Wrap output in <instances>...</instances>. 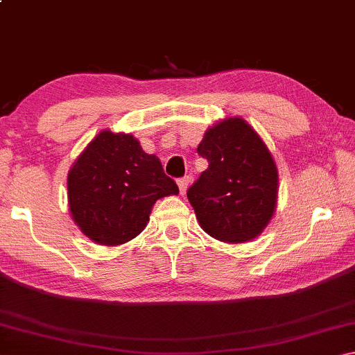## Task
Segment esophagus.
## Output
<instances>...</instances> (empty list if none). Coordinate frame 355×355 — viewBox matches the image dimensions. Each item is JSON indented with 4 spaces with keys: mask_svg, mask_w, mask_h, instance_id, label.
<instances>
[{
    "mask_svg": "<svg viewBox=\"0 0 355 355\" xmlns=\"http://www.w3.org/2000/svg\"><path fill=\"white\" fill-rule=\"evenodd\" d=\"M177 183H178V188H180V194L184 196L186 191H188V188H189L191 178L189 177H183V178H180Z\"/></svg>",
    "mask_w": 355,
    "mask_h": 355,
    "instance_id": "esophagus-1",
    "label": "esophagus"
}]
</instances>
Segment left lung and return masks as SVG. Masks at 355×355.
<instances>
[{
  "mask_svg": "<svg viewBox=\"0 0 355 355\" xmlns=\"http://www.w3.org/2000/svg\"><path fill=\"white\" fill-rule=\"evenodd\" d=\"M208 169L188 189L200 227L219 241L257 238L277 205L279 173L266 144L241 117L208 128L197 147Z\"/></svg>",
  "mask_w": 355,
  "mask_h": 355,
  "instance_id": "1",
  "label": "left lung"
}]
</instances>
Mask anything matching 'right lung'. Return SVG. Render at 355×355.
<instances>
[{"mask_svg":"<svg viewBox=\"0 0 355 355\" xmlns=\"http://www.w3.org/2000/svg\"><path fill=\"white\" fill-rule=\"evenodd\" d=\"M178 194L158 156L133 135L103 130L71 166L67 197L71 219L91 241L119 245L146 228L155 202Z\"/></svg>","mask_w":355,"mask_h":355,"instance_id":"obj_1","label":"right lung"}]
</instances>
